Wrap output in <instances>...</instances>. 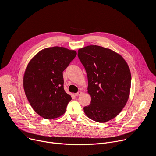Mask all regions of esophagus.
<instances>
[{
  "instance_id": "1",
  "label": "esophagus",
  "mask_w": 156,
  "mask_h": 156,
  "mask_svg": "<svg viewBox=\"0 0 156 156\" xmlns=\"http://www.w3.org/2000/svg\"><path fill=\"white\" fill-rule=\"evenodd\" d=\"M81 94H82V93H81V91H78V93H75V95L76 96H80Z\"/></svg>"
}]
</instances>
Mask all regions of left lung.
<instances>
[{
	"label": "left lung",
	"instance_id": "left-lung-1",
	"mask_svg": "<svg viewBox=\"0 0 156 156\" xmlns=\"http://www.w3.org/2000/svg\"><path fill=\"white\" fill-rule=\"evenodd\" d=\"M88 80L90 104L83 109L91 120L106 122L115 118L129 98L131 73L123 58L109 49L88 46L78 52Z\"/></svg>",
	"mask_w": 156,
	"mask_h": 156
}]
</instances>
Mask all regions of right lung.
Returning a JSON list of instances; mask_svg holds the SVG:
<instances>
[{"label":"right lung","mask_w":156,"mask_h":156,"mask_svg":"<svg viewBox=\"0 0 156 156\" xmlns=\"http://www.w3.org/2000/svg\"><path fill=\"white\" fill-rule=\"evenodd\" d=\"M76 52L62 47L44 49L29 62L23 77L26 96L35 112L45 119L62 115L71 96L63 88V72Z\"/></svg>","instance_id":"add662e5"}]
</instances>
